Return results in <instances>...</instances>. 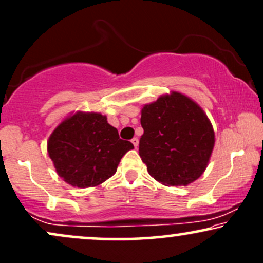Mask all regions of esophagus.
Wrapping results in <instances>:
<instances>
[{"label":"esophagus","instance_id":"34e87169","mask_svg":"<svg viewBox=\"0 0 263 263\" xmlns=\"http://www.w3.org/2000/svg\"><path fill=\"white\" fill-rule=\"evenodd\" d=\"M131 142H132V143H134V146L136 147V148H137L138 143H140V140H138L137 137H134V138H132V140H131Z\"/></svg>","mask_w":263,"mask_h":263}]
</instances>
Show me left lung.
Instances as JSON below:
<instances>
[{"mask_svg": "<svg viewBox=\"0 0 263 263\" xmlns=\"http://www.w3.org/2000/svg\"><path fill=\"white\" fill-rule=\"evenodd\" d=\"M140 156L147 171L164 185H188L206 168L215 136L204 111L192 99L173 91L141 114Z\"/></svg>", "mask_w": 263, "mask_h": 263, "instance_id": "left-lung-1", "label": "left lung"}]
</instances>
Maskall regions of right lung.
Here are the masks:
<instances>
[{
  "label": "right lung",
  "mask_w": 263,
  "mask_h": 263,
  "mask_svg": "<svg viewBox=\"0 0 263 263\" xmlns=\"http://www.w3.org/2000/svg\"><path fill=\"white\" fill-rule=\"evenodd\" d=\"M134 144L98 112H77L53 131L48 153L57 173L78 188L96 186L116 173L120 161Z\"/></svg>",
  "instance_id": "add662e5"
}]
</instances>
